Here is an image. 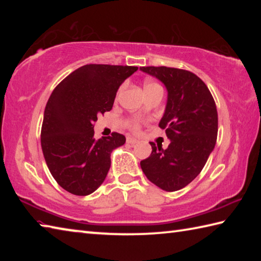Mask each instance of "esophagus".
<instances>
[{
  "label": "esophagus",
  "instance_id": "obj_1",
  "mask_svg": "<svg viewBox=\"0 0 261 261\" xmlns=\"http://www.w3.org/2000/svg\"><path fill=\"white\" fill-rule=\"evenodd\" d=\"M126 143L127 144H131V145H135L138 143V140H137L136 138H132V137H127L126 138Z\"/></svg>",
  "mask_w": 261,
  "mask_h": 261
}]
</instances>
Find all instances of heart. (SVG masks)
Returning a JSON list of instances; mask_svg holds the SVG:
<instances>
[{"mask_svg":"<svg viewBox=\"0 0 261 261\" xmlns=\"http://www.w3.org/2000/svg\"><path fill=\"white\" fill-rule=\"evenodd\" d=\"M144 86H145V91H148V90H153V88L161 87L160 85H159L158 83H154V82H146V83H145ZM122 88H123V86L120 87V92L122 91ZM130 126H131V129L134 130V131L139 130L140 122H139L138 120H131V121H130Z\"/></svg>","mask_w":261,"mask_h":261,"instance_id":"heart-1","label":"heart"}]
</instances>
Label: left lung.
<instances>
[{
    "mask_svg": "<svg viewBox=\"0 0 261 261\" xmlns=\"http://www.w3.org/2000/svg\"><path fill=\"white\" fill-rule=\"evenodd\" d=\"M165 84L167 107L159 126L170 139L168 148L151 143L152 153L140 161L146 177L165 191H177L200 174L218 137V110L208 87L191 71L141 67Z\"/></svg>",
    "mask_w": 261,
    "mask_h": 261,
    "instance_id": "left-lung-1",
    "label": "left lung"
}]
</instances>
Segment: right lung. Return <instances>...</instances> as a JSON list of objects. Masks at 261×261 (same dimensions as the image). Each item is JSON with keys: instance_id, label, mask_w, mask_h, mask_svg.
<instances>
[{"instance_id": "right-lung-1", "label": "right lung", "mask_w": 261, "mask_h": 261, "mask_svg": "<svg viewBox=\"0 0 261 261\" xmlns=\"http://www.w3.org/2000/svg\"><path fill=\"white\" fill-rule=\"evenodd\" d=\"M131 65L86 64L57 85L45 108L41 147L57 184L76 196L94 192L107 176L110 153L125 137L94 139V123L110 112L121 84L136 72Z\"/></svg>"}]
</instances>
